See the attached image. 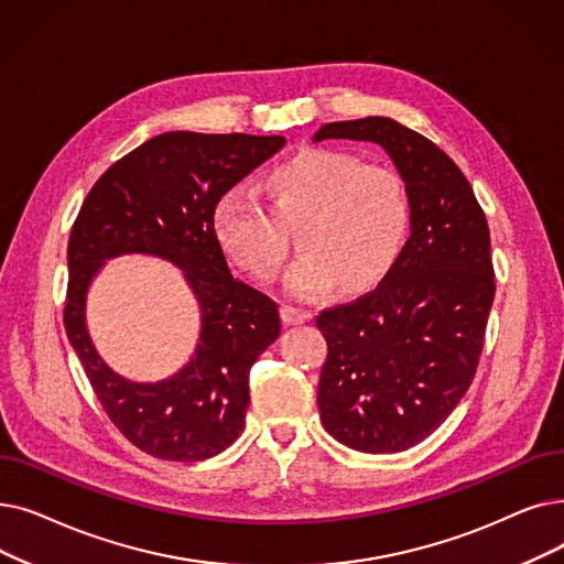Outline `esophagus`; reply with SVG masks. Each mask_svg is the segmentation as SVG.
Segmentation results:
<instances>
[{
    "mask_svg": "<svg viewBox=\"0 0 564 564\" xmlns=\"http://www.w3.org/2000/svg\"><path fill=\"white\" fill-rule=\"evenodd\" d=\"M281 317H283L285 325H304L311 315H308L306 311L297 308V306L283 304V306H281Z\"/></svg>",
    "mask_w": 564,
    "mask_h": 564,
    "instance_id": "34e87169",
    "label": "esophagus"
}]
</instances>
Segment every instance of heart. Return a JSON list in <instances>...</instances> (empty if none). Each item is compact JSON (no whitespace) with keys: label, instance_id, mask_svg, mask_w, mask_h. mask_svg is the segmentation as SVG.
I'll return each instance as SVG.
<instances>
[{"label":"heart","instance_id":"heart-1","mask_svg":"<svg viewBox=\"0 0 564 564\" xmlns=\"http://www.w3.org/2000/svg\"><path fill=\"white\" fill-rule=\"evenodd\" d=\"M262 186L269 212L249 188L232 186L214 205L212 230L241 269L269 281L285 260L281 226L302 221L304 253L283 276L292 297H325L338 283L369 290L405 247L410 198L391 167L340 150H304L269 167Z\"/></svg>","mask_w":564,"mask_h":564}]
</instances>
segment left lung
<instances>
[{
  "label": "left lung",
  "instance_id": "left-lung-1",
  "mask_svg": "<svg viewBox=\"0 0 564 564\" xmlns=\"http://www.w3.org/2000/svg\"><path fill=\"white\" fill-rule=\"evenodd\" d=\"M327 138L380 144L410 198V239L382 283L315 317L323 426L350 449L394 454L443 424L475 378L496 297L491 235L470 182L417 131L364 117L313 135Z\"/></svg>",
  "mask_w": 564,
  "mask_h": 564
}]
</instances>
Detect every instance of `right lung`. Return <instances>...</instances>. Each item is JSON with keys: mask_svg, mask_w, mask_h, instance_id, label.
<instances>
[{"mask_svg": "<svg viewBox=\"0 0 564 564\" xmlns=\"http://www.w3.org/2000/svg\"><path fill=\"white\" fill-rule=\"evenodd\" d=\"M285 138L170 131L110 165L85 198L68 239L64 327L112 424L163 460H205L243 431L249 373L281 334L276 302L228 269L212 230L216 200L274 156ZM144 252L173 261L202 308L194 357L159 383L115 375L86 329V292L106 259Z\"/></svg>", "mask_w": 564, "mask_h": 564, "instance_id": "right-lung-1", "label": "right lung"}]
</instances>
